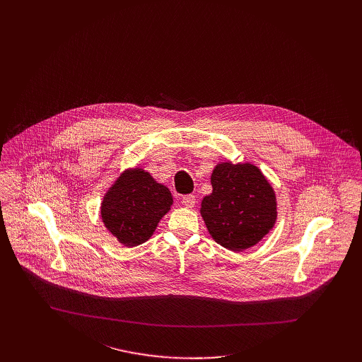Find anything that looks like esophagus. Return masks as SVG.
<instances>
[{"label":"esophagus","instance_id":"obj_1","mask_svg":"<svg viewBox=\"0 0 362 362\" xmlns=\"http://www.w3.org/2000/svg\"><path fill=\"white\" fill-rule=\"evenodd\" d=\"M182 205L185 207H194L197 204V199L194 195H187V197H182Z\"/></svg>","mask_w":362,"mask_h":362}]
</instances>
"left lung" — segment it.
<instances>
[{"instance_id": "8db88e82", "label": "left lung", "mask_w": 362, "mask_h": 362, "mask_svg": "<svg viewBox=\"0 0 362 362\" xmlns=\"http://www.w3.org/2000/svg\"><path fill=\"white\" fill-rule=\"evenodd\" d=\"M210 182L213 191L201 204V216L211 238L240 252L257 245L277 221V201L272 184L252 163H217Z\"/></svg>"}]
</instances>
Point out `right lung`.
Returning <instances> with one entry per match:
<instances>
[{"instance_id": "obj_1", "label": "right lung", "mask_w": 362, "mask_h": 362, "mask_svg": "<svg viewBox=\"0 0 362 362\" xmlns=\"http://www.w3.org/2000/svg\"><path fill=\"white\" fill-rule=\"evenodd\" d=\"M173 206L170 189L141 167L127 168L104 194L100 217L117 241L132 248L146 243Z\"/></svg>"}]
</instances>
